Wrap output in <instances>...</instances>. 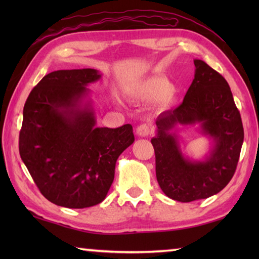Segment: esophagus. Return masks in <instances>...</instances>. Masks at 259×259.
I'll list each match as a JSON object with an SVG mask.
<instances>
[{"label": "esophagus", "mask_w": 259, "mask_h": 259, "mask_svg": "<svg viewBox=\"0 0 259 259\" xmlns=\"http://www.w3.org/2000/svg\"><path fill=\"white\" fill-rule=\"evenodd\" d=\"M152 126L148 124H140L138 128L136 129V134H137L139 137H148V136L152 135Z\"/></svg>", "instance_id": "obj_1"}]
</instances>
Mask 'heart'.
Here are the masks:
<instances>
[{
	"instance_id": "heart-1",
	"label": "heart",
	"mask_w": 259,
	"mask_h": 259,
	"mask_svg": "<svg viewBox=\"0 0 259 259\" xmlns=\"http://www.w3.org/2000/svg\"><path fill=\"white\" fill-rule=\"evenodd\" d=\"M126 95L136 102L153 103L160 100L163 105H171L176 102V91L168 78L163 76L139 80L128 88Z\"/></svg>"
}]
</instances>
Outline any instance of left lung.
<instances>
[{"instance_id":"left-lung-1","label":"left lung","mask_w":259,"mask_h":259,"mask_svg":"<svg viewBox=\"0 0 259 259\" xmlns=\"http://www.w3.org/2000/svg\"><path fill=\"white\" fill-rule=\"evenodd\" d=\"M182 105L160 114L155 121L157 183L168 198L179 202L207 199L217 194L233 177L243 144L240 112L227 81L201 59ZM196 125L209 139L202 159H193L180 146L178 126Z\"/></svg>"}]
</instances>
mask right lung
<instances>
[{"mask_svg":"<svg viewBox=\"0 0 259 259\" xmlns=\"http://www.w3.org/2000/svg\"><path fill=\"white\" fill-rule=\"evenodd\" d=\"M100 78L94 68L51 72L25 103L20 157L45 198L60 207L83 209L102 202L117 159L135 142L131 124L96 126L87 87Z\"/></svg>","mask_w":259,"mask_h":259,"instance_id":"obj_1","label":"right lung"}]
</instances>
